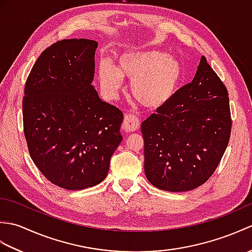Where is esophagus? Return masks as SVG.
<instances>
[{
	"mask_svg": "<svg viewBox=\"0 0 252 252\" xmlns=\"http://www.w3.org/2000/svg\"><path fill=\"white\" fill-rule=\"evenodd\" d=\"M140 126H141V123L136 116L126 115L125 117V120H123V123H122V129L125 132H127V133L135 132L140 129Z\"/></svg>",
	"mask_w": 252,
	"mask_h": 252,
	"instance_id": "1",
	"label": "esophagus"
}]
</instances>
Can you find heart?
Returning a JSON list of instances; mask_svg holds the SVG:
<instances>
[{"mask_svg":"<svg viewBox=\"0 0 252 252\" xmlns=\"http://www.w3.org/2000/svg\"><path fill=\"white\" fill-rule=\"evenodd\" d=\"M123 79L131 81L130 90L138 103L156 109L175 94L182 78V65L175 57L157 50H137L117 57L116 68L109 62L98 65V80L103 92L115 98Z\"/></svg>","mask_w":252,"mask_h":252,"instance_id":"heart-1","label":"heart"}]
</instances>
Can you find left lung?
I'll use <instances>...</instances> for the list:
<instances>
[{
    "label": "left lung",
    "instance_id": "obj_1",
    "mask_svg": "<svg viewBox=\"0 0 252 252\" xmlns=\"http://www.w3.org/2000/svg\"><path fill=\"white\" fill-rule=\"evenodd\" d=\"M231 127L227 90L201 56L192 81L142 123L149 183L175 192L202 185L221 161Z\"/></svg>",
    "mask_w": 252,
    "mask_h": 252
}]
</instances>
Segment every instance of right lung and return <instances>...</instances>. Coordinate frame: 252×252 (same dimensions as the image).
<instances>
[{
    "label": "right lung",
    "instance_id": "add662e5",
    "mask_svg": "<svg viewBox=\"0 0 252 252\" xmlns=\"http://www.w3.org/2000/svg\"><path fill=\"white\" fill-rule=\"evenodd\" d=\"M97 42L62 40L42 52L23 99L24 133L34 164L69 190L99 184L122 141L123 114L92 85Z\"/></svg>",
    "mask_w": 252,
    "mask_h": 252
}]
</instances>
